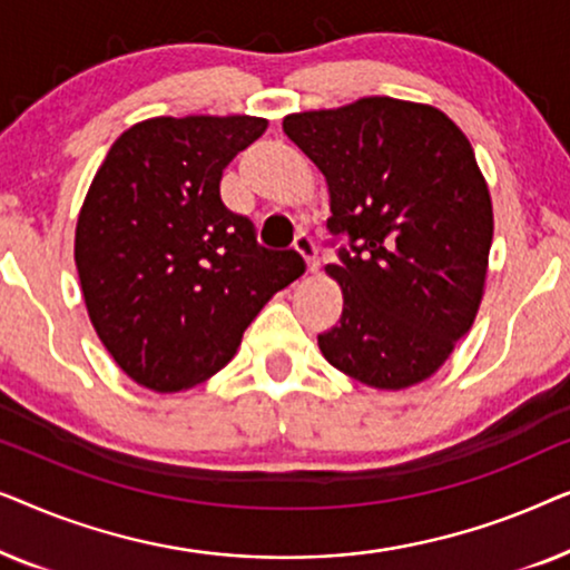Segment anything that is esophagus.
<instances>
[{"label":"esophagus","mask_w":570,"mask_h":570,"mask_svg":"<svg viewBox=\"0 0 570 570\" xmlns=\"http://www.w3.org/2000/svg\"><path fill=\"white\" fill-rule=\"evenodd\" d=\"M295 252H298L301 259L306 262V269L308 272H316L318 269V248L314 244V238L303 233V236L295 238Z\"/></svg>","instance_id":"34e87169"}]
</instances>
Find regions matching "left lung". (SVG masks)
Instances as JSON below:
<instances>
[{
	"label": "left lung",
	"instance_id": "1",
	"mask_svg": "<svg viewBox=\"0 0 570 570\" xmlns=\"http://www.w3.org/2000/svg\"><path fill=\"white\" fill-rule=\"evenodd\" d=\"M283 131L326 178V228L350 236L326 264L345 303L318 350L373 389L431 379L485 293L493 202L470 139L439 108L386 96L291 114Z\"/></svg>",
	"mask_w": 570,
	"mask_h": 570
}]
</instances>
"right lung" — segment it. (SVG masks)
Instances as JSON below:
<instances>
[{
	"mask_svg": "<svg viewBox=\"0 0 570 570\" xmlns=\"http://www.w3.org/2000/svg\"><path fill=\"white\" fill-rule=\"evenodd\" d=\"M267 129L259 116H158L116 139L85 194L75 264L116 365L184 392L236 355L272 295L303 275L295 252L256 244L220 199L223 168Z\"/></svg>",
	"mask_w": 570,
	"mask_h": 570,
	"instance_id": "1",
	"label": "right lung"
}]
</instances>
